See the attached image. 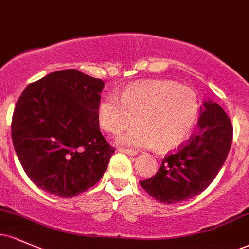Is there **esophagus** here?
I'll return each instance as SVG.
<instances>
[{"label": "esophagus", "mask_w": 249, "mask_h": 249, "mask_svg": "<svg viewBox=\"0 0 249 249\" xmlns=\"http://www.w3.org/2000/svg\"><path fill=\"white\" fill-rule=\"evenodd\" d=\"M117 151H119V152H123V153H126V154H128V156H134V154H137V151L132 150V148L119 147Z\"/></svg>", "instance_id": "34e87169"}]
</instances>
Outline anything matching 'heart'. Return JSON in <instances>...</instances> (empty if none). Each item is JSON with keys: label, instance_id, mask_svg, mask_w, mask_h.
Returning a JSON list of instances; mask_svg holds the SVG:
<instances>
[{"label": "heart", "instance_id": "1", "mask_svg": "<svg viewBox=\"0 0 249 249\" xmlns=\"http://www.w3.org/2000/svg\"><path fill=\"white\" fill-rule=\"evenodd\" d=\"M119 99L105 96L97 116L101 127L110 134H119L137 122L138 126L119 138L121 144L130 146L173 150L190 137L198 118L196 93L174 82L137 83L122 91Z\"/></svg>", "mask_w": 249, "mask_h": 249}]
</instances>
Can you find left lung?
<instances>
[{
    "label": "left lung",
    "instance_id": "obj_1",
    "mask_svg": "<svg viewBox=\"0 0 249 249\" xmlns=\"http://www.w3.org/2000/svg\"><path fill=\"white\" fill-rule=\"evenodd\" d=\"M198 126L186 142L162 159L158 172L139 184L152 198L176 204L198 196L210 186L230 152L233 126L219 104L207 101Z\"/></svg>",
    "mask_w": 249,
    "mask_h": 249
}]
</instances>
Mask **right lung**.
Masks as SVG:
<instances>
[{
  "mask_svg": "<svg viewBox=\"0 0 249 249\" xmlns=\"http://www.w3.org/2000/svg\"><path fill=\"white\" fill-rule=\"evenodd\" d=\"M104 82L76 69L56 71L24 89L11 119V138L31 181L72 198L92 187L115 148L99 130Z\"/></svg>",
  "mask_w": 249,
  "mask_h": 249,
  "instance_id": "right-lung-1",
  "label": "right lung"
}]
</instances>
